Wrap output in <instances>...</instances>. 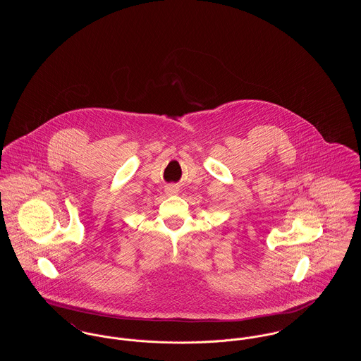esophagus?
<instances>
[{
	"instance_id": "1",
	"label": "esophagus",
	"mask_w": 361,
	"mask_h": 361,
	"mask_svg": "<svg viewBox=\"0 0 361 361\" xmlns=\"http://www.w3.org/2000/svg\"><path fill=\"white\" fill-rule=\"evenodd\" d=\"M166 193L168 195H173V193H176L178 192V188L176 186H173V185H169V186H166Z\"/></svg>"
}]
</instances>
